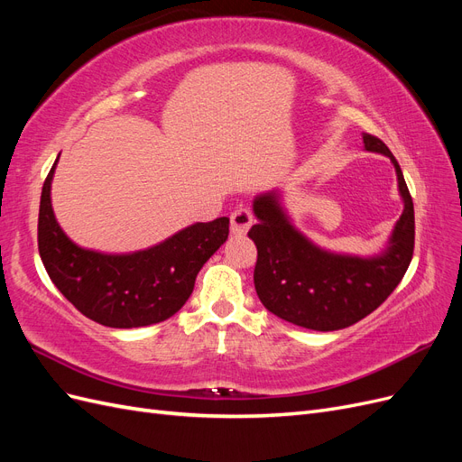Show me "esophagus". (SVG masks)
<instances>
[{
    "label": "esophagus",
    "instance_id": "esophagus-1",
    "mask_svg": "<svg viewBox=\"0 0 462 462\" xmlns=\"http://www.w3.org/2000/svg\"><path fill=\"white\" fill-rule=\"evenodd\" d=\"M253 221H254V217L246 208L235 209V212L231 214V231H233V235H245L250 229V226H253Z\"/></svg>",
    "mask_w": 462,
    "mask_h": 462
}]
</instances>
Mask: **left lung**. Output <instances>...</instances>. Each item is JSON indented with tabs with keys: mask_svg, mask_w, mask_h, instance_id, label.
Segmentation results:
<instances>
[{
	"mask_svg": "<svg viewBox=\"0 0 462 462\" xmlns=\"http://www.w3.org/2000/svg\"><path fill=\"white\" fill-rule=\"evenodd\" d=\"M362 141L366 152L383 153L393 163L402 199V214L377 254H339L314 245L292 226L282 190L253 200L258 223L248 236L258 248V299L277 318L306 329L335 331L366 318L401 283L412 260L414 206L401 167L380 138L365 133Z\"/></svg>",
	"mask_w": 462,
	"mask_h": 462,
	"instance_id": "left-lung-1",
	"label": "left lung"
}]
</instances>
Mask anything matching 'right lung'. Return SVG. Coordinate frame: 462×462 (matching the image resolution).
I'll return each mask as SVG.
<instances>
[{"instance_id":"add662e5","label":"right lung","mask_w":462,"mask_h":462,"mask_svg":"<svg viewBox=\"0 0 462 462\" xmlns=\"http://www.w3.org/2000/svg\"><path fill=\"white\" fill-rule=\"evenodd\" d=\"M58 160L42 187L38 250L61 295L80 314L119 329L158 324L183 309L202 265L227 241L229 217L192 223L134 253L111 254L79 246L65 235L51 208Z\"/></svg>"}]
</instances>
